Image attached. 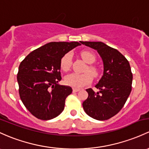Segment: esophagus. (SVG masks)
Here are the masks:
<instances>
[{"label":"esophagus","instance_id":"1","mask_svg":"<svg viewBox=\"0 0 149 149\" xmlns=\"http://www.w3.org/2000/svg\"><path fill=\"white\" fill-rule=\"evenodd\" d=\"M80 91L79 88H73V92H78V91Z\"/></svg>","mask_w":149,"mask_h":149}]
</instances>
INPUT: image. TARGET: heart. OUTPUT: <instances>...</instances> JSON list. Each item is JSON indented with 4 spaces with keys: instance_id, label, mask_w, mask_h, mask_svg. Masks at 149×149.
Returning a JSON list of instances; mask_svg holds the SVG:
<instances>
[{
    "instance_id": "1",
    "label": "heart",
    "mask_w": 149,
    "mask_h": 149,
    "mask_svg": "<svg viewBox=\"0 0 149 149\" xmlns=\"http://www.w3.org/2000/svg\"><path fill=\"white\" fill-rule=\"evenodd\" d=\"M80 54H81L83 60L87 63L91 64L95 61V57L94 54H93L90 51H83ZM70 64H71V54L68 53V54L64 55L62 58L61 59V68L64 71H68L70 67ZM88 70L93 76H95L98 75V70L93 65H89L88 67ZM90 74V73H82V74L76 73H71L65 77V84L73 88H82L84 86L90 84L93 80V77Z\"/></svg>"
}]
</instances>
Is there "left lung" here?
I'll use <instances>...</instances> for the list:
<instances>
[{
	"instance_id": "left-lung-1",
	"label": "left lung",
	"mask_w": 149,
	"mask_h": 149,
	"mask_svg": "<svg viewBox=\"0 0 149 149\" xmlns=\"http://www.w3.org/2000/svg\"><path fill=\"white\" fill-rule=\"evenodd\" d=\"M81 43L97 51L103 63V74L95 86L99 91L86 89L88 96L83 107L94 119H109L120 111L131 93L133 74L130 64L119 51L103 42Z\"/></svg>"
}]
</instances>
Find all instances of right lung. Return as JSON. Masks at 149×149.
Here are the masks:
<instances>
[{
  "label": "right lung",
  "mask_w": 149,
  "mask_h": 149,
  "mask_svg": "<svg viewBox=\"0 0 149 149\" xmlns=\"http://www.w3.org/2000/svg\"><path fill=\"white\" fill-rule=\"evenodd\" d=\"M79 42H51L34 50L21 63L17 81L21 99L37 118L50 120L64 109L71 87L58 84L61 59Z\"/></svg>",
  "instance_id": "obj_1"
}]
</instances>
